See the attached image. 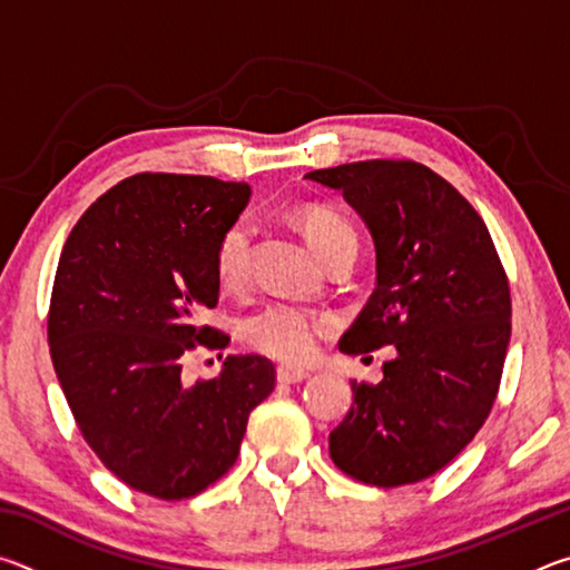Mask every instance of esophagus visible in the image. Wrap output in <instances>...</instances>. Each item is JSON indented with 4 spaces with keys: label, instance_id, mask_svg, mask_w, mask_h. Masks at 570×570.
I'll list each match as a JSON object with an SVG mask.
<instances>
[{
    "label": "esophagus",
    "instance_id": "esophagus-1",
    "mask_svg": "<svg viewBox=\"0 0 570 570\" xmlns=\"http://www.w3.org/2000/svg\"><path fill=\"white\" fill-rule=\"evenodd\" d=\"M276 377L282 384H296V382H304L308 377V372L302 370V366H294V364H282L276 370Z\"/></svg>",
    "mask_w": 570,
    "mask_h": 570
}]
</instances>
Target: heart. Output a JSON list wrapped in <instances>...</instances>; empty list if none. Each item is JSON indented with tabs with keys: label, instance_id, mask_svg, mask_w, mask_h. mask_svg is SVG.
Here are the masks:
<instances>
[{
	"label": "heart",
	"instance_id": "heart-1",
	"mask_svg": "<svg viewBox=\"0 0 570 570\" xmlns=\"http://www.w3.org/2000/svg\"><path fill=\"white\" fill-rule=\"evenodd\" d=\"M298 226L320 258L330 256L334 248L356 244V234L350 220L330 206L298 208ZM250 234L254 228L246 218L230 224L218 238L214 268L224 288H236L246 282L250 258ZM332 322L324 314L306 312L294 304H268L256 314L240 322V340L248 346L284 362H306L314 356L320 336L330 330Z\"/></svg>",
	"mask_w": 570,
	"mask_h": 570
}]
</instances>
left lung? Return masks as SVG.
<instances>
[{"label":"left lung","instance_id":"obj_1","mask_svg":"<svg viewBox=\"0 0 570 570\" xmlns=\"http://www.w3.org/2000/svg\"><path fill=\"white\" fill-rule=\"evenodd\" d=\"M304 178L342 193L377 256V286L340 350L397 352L380 384L352 382L330 455L370 485L420 482L475 438L495 402L510 344L503 264L475 208L420 163L360 160Z\"/></svg>","mask_w":570,"mask_h":570}]
</instances>
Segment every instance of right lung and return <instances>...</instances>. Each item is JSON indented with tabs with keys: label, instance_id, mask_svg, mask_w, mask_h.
Segmentation results:
<instances>
[{
	"label": "right lung",
	"instance_id": "obj_1",
	"mask_svg": "<svg viewBox=\"0 0 570 570\" xmlns=\"http://www.w3.org/2000/svg\"><path fill=\"white\" fill-rule=\"evenodd\" d=\"M246 183L140 173L85 210L57 264L52 364L82 438L112 475L160 500L198 495L238 458L250 410L274 392L266 356L228 354L218 377L183 382L218 304V238L248 206Z\"/></svg>",
	"mask_w": 570,
	"mask_h": 570
}]
</instances>
